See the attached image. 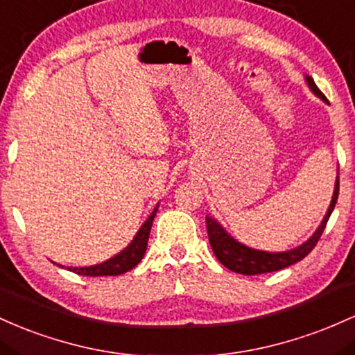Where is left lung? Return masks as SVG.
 Here are the masks:
<instances>
[{
    "label": "left lung",
    "mask_w": 355,
    "mask_h": 355,
    "mask_svg": "<svg viewBox=\"0 0 355 355\" xmlns=\"http://www.w3.org/2000/svg\"><path fill=\"white\" fill-rule=\"evenodd\" d=\"M306 83H309L310 90L320 97L324 102H329L325 98V95L318 90L312 77L306 75L305 77ZM338 196V176L336 181V189H334L332 201H330V206L325 213L324 220H322L320 226L315 230V233L306 240L304 245L297 246V248L288 250V252H280V253H270V252H261V250L248 248L243 243L234 240L231 234L225 231V228L213 218L206 216V228H208V236H209V245L213 248L214 254L220 260L221 265H225L226 268L231 270V272H236L241 275H260V273H270L277 272V270L286 268V266L297 263V261L304 260V258L315 248L317 241L320 240L322 233H324L325 225H327L330 214H332L334 208H336Z\"/></svg>",
    "instance_id": "obj_1"
}]
</instances>
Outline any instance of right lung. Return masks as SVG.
<instances>
[{"label": "right lung", "instance_id": "add662e5", "mask_svg": "<svg viewBox=\"0 0 355 355\" xmlns=\"http://www.w3.org/2000/svg\"><path fill=\"white\" fill-rule=\"evenodd\" d=\"M157 208L159 205L154 208V211L150 213V216L147 218L144 225L141 226V230L137 231V234L134 236L132 243H130L125 250H122L121 253L115 254V257L110 258V260L103 261V263H98L94 266H67V270H70V272L77 275H83V277H115V275H122L129 272V270H132L134 266L142 260V257H144L147 250V241H149L150 226H153Z\"/></svg>", "mask_w": 355, "mask_h": 355}]
</instances>
